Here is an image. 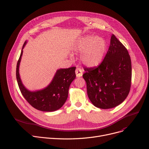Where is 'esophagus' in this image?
<instances>
[{
  "mask_svg": "<svg viewBox=\"0 0 149 149\" xmlns=\"http://www.w3.org/2000/svg\"><path fill=\"white\" fill-rule=\"evenodd\" d=\"M75 74L77 77H81L83 75V71L80 68H77L75 70Z\"/></svg>",
  "mask_w": 149,
  "mask_h": 149,
  "instance_id": "34e87169",
  "label": "esophagus"
}]
</instances>
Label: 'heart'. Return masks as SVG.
<instances>
[{
  "label": "heart",
  "instance_id": "1",
  "mask_svg": "<svg viewBox=\"0 0 149 149\" xmlns=\"http://www.w3.org/2000/svg\"><path fill=\"white\" fill-rule=\"evenodd\" d=\"M106 49L104 38L91 35L78 38L74 46V52L81 53V61L88 67L99 65L103 59Z\"/></svg>",
  "mask_w": 149,
  "mask_h": 149
}]
</instances>
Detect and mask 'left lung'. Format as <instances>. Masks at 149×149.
<instances>
[{"label":"left lung","mask_w":149,"mask_h":149,"mask_svg":"<svg viewBox=\"0 0 149 149\" xmlns=\"http://www.w3.org/2000/svg\"><path fill=\"white\" fill-rule=\"evenodd\" d=\"M83 75L88 98L94 106L107 109L123 103L128 96L131 83L132 68L125 47L112 34L102 62L94 68H85Z\"/></svg>","instance_id":"1"}]
</instances>
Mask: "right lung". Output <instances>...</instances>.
Masks as SVG:
<instances>
[{
    "label": "right lung",
    "instance_id": "1",
    "mask_svg": "<svg viewBox=\"0 0 149 149\" xmlns=\"http://www.w3.org/2000/svg\"><path fill=\"white\" fill-rule=\"evenodd\" d=\"M25 41L17 65L16 77L18 84L24 97L35 109L43 112L58 110L65 103L70 86L75 78L76 67L58 70L51 83L46 88L35 91L26 89L22 83L19 74V67Z\"/></svg>",
    "mask_w": 149,
    "mask_h": 149
}]
</instances>
